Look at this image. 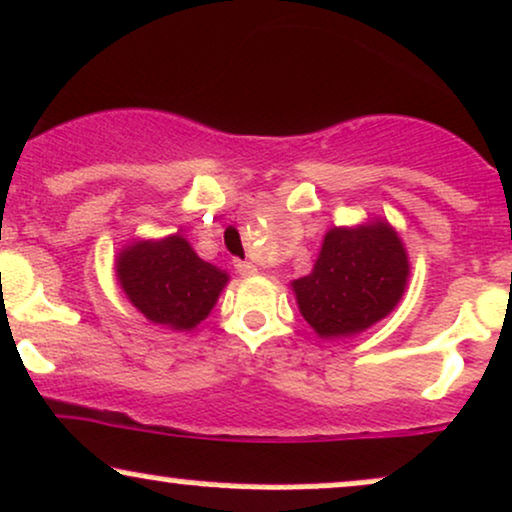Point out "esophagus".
<instances>
[{
    "instance_id": "obj_1",
    "label": "esophagus",
    "mask_w": 512,
    "mask_h": 512,
    "mask_svg": "<svg viewBox=\"0 0 512 512\" xmlns=\"http://www.w3.org/2000/svg\"><path fill=\"white\" fill-rule=\"evenodd\" d=\"M236 272L240 276H255L257 274V267L252 262H236Z\"/></svg>"
}]
</instances>
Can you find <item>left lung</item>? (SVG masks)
<instances>
[{"mask_svg":"<svg viewBox=\"0 0 512 512\" xmlns=\"http://www.w3.org/2000/svg\"><path fill=\"white\" fill-rule=\"evenodd\" d=\"M410 281V257L386 219L334 226L315 267L291 281L300 315L324 341L362 334L396 310Z\"/></svg>","mask_w":512,"mask_h":512,"instance_id":"1","label":"left lung"}]
</instances>
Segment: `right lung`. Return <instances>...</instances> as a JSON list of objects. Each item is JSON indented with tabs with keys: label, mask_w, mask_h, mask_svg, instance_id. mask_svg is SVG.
Instances as JSON below:
<instances>
[{
	"label": "right lung",
	"mask_w": 512,
	"mask_h": 512,
	"mask_svg": "<svg viewBox=\"0 0 512 512\" xmlns=\"http://www.w3.org/2000/svg\"><path fill=\"white\" fill-rule=\"evenodd\" d=\"M123 295L147 322L171 331H193L217 305L231 276L197 257L181 233L135 238L114 262Z\"/></svg>",
	"instance_id": "1"
}]
</instances>
